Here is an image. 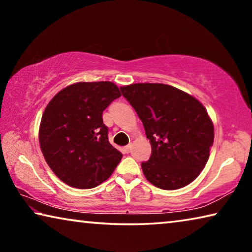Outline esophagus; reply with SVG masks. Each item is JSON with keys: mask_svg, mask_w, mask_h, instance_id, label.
<instances>
[{"mask_svg": "<svg viewBox=\"0 0 252 252\" xmlns=\"http://www.w3.org/2000/svg\"><path fill=\"white\" fill-rule=\"evenodd\" d=\"M131 149H132V144L130 143V144H127V146H126L125 148H123V150H125L126 153H129L131 151Z\"/></svg>", "mask_w": 252, "mask_h": 252, "instance_id": "obj_1", "label": "esophagus"}]
</instances>
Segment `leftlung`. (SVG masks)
I'll return each mask as SVG.
<instances>
[{
    "mask_svg": "<svg viewBox=\"0 0 252 252\" xmlns=\"http://www.w3.org/2000/svg\"><path fill=\"white\" fill-rule=\"evenodd\" d=\"M150 140V159L141 163L147 180L163 190L192 182L202 171L213 143V125L193 96L171 85L135 83L120 88Z\"/></svg>",
    "mask_w": 252,
    "mask_h": 252,
    "instance_id": "1",
    "label": "left lung"
}]
</instances>
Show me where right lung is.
Instances as JSON below:
<instances>
[{
    "instance_id": "obj_1",
    "label": "right lung",
    "mask_w": 252,
    "mask_h": 252,
    "mask_svg": "<svg viewBox=\"0 0 252 252\" xmlns=\"http://www.w3.org/2000/svg\"><path fill=\"white\" fill-rule=\"evenodd\" d=\"M121 96L109 81L79 82L60 91L45 108L40 126V147L59 179L78 189L105 181L122 153L109 142L102 114Z\"/></svg>"
}]
</instances>
